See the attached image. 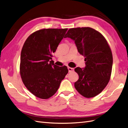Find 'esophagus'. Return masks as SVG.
I'll return each mask as SVG.
<instances>
[{"label": "esophagus", "mask_w": 128, "mask_h": 128, "mask_svg": "<svg viewBox=\"0 0 128 128\" xmlns=\"http://www.w3.org/2000/svg\"><path fill=\"white\" fill-rule=\"evenodd\" d=\"M68 71L69 72H73L74 70V69L72 68H71V67H68Z\"/></svg>", "instance_id": "esophagus-1"}]
</instances>
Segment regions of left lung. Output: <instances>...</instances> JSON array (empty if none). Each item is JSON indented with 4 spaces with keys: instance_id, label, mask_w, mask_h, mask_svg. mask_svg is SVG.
Returning a JSON list of instances; mask_svg holds the SVG:
<instances>
[{
    "instance_id": "obj_1",
    "label": "left lung",
    "mask_w": 128,
    "mask_h": 128,
    "mask_svg": "<svg viewBox=\"0 0 128 128\" xmlns=\"http://www.w3.org/2000/svg\"><path fill=\"white\" fill-rule=\"evenodd\" d=\"M65 37L74 41L86 61L84 68L75 69L79 76L75 88L84 97H94L102 92L110 80L113 56L108 42L101 34L90 27L69 29Z\"/></svg>"
}]
</instances>
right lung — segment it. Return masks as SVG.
<instances>
[{
  "instance_id": "obj_1",
  "label": "right lung",
  "mask_w": 128,
  "mask_h": 128,
  "mask_svg": "<svg viewBox=\"0 0 128 128\" xmlns=\"http://www.w3.org/2000/svg\"><path fill=\"white\" fill-rule=\"evenodd\" d=\"M68 29H44L28 37L21 53L20 75L27 89L38 98L46 99L54 94L68 72L52 60Z\"/></svg>"
}]
</instances>
